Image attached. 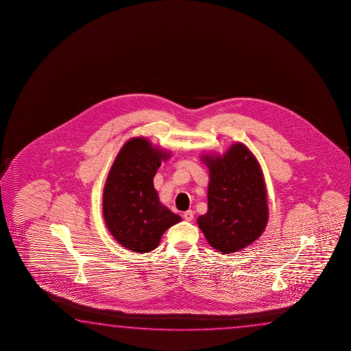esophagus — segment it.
I'll return each mask as SVG.
<instances>
[{
    "label": "esophagus",
    "instance_id": "1",
    "mask_svg": "<svg viewBox=\"0 0 351 351\" xmlns=\"http://www.w3.org/2000/svg\"><path fill=\"white\" fill-rule=\"evenodd\" d=\"M183 217H184L185 221H191L194 219V213L191 210H188L183 214Z\"/></svg>",
    "mask_w": 351,
    "mask_h": 351
}]
</instances>
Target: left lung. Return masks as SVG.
<instances>
[{
  "label": "left lung",
  "mask_w": 351,
  "mask_h": 351,
  "mask_svg": "<svg viewBox=\"0 0 351 351\" xmlns=\"http://www.w3.org/2000/svg\"><path fill=\"white\" fill-rule=\"evenodd\" d=\"M208 168V213L197 226L221 254L243 250L261 237L269 219L262 167L242 143H232L223 155L204 154Z\"/></svg>",
  "instance_id": "obj_1"
}]
</instances>
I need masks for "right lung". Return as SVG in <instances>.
I'll list each match as a JSON object with an SVG mask.
<instances>
[{
	"mask_svg": "<svg viewBox=\"0 0 351 351\" xmlns=\"http://www.w3.org/2000/svg\"><path fill=\"white\" fill-rule=\"evenodd\" d=\"M171 152L146 137L128 140L115 157L103 189V217L108 231L126 250L149 253L163 233L182 221L160 202L154 186L157 169Z\"/></svg>",
	"mask_w": 351,
	"mask_h": 351,
	"instance_id": "1",
	"label": "right lung"
}]
</instances>
